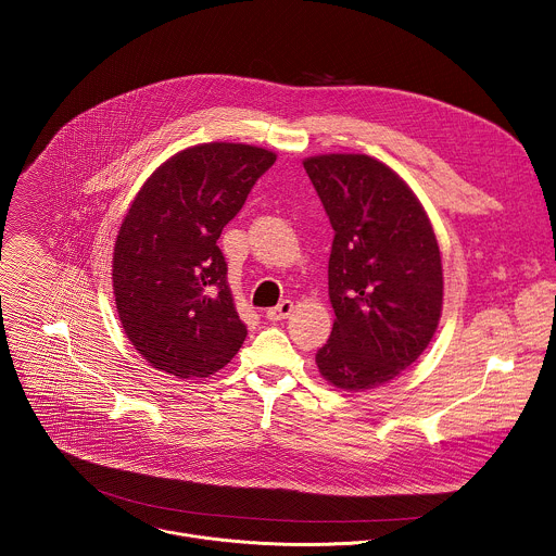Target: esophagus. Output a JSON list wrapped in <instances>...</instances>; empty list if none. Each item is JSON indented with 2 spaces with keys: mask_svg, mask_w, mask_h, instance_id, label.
Segmentation results:
<instances>
[{
  "mask_svg": "<svg viewBox=\"0 0 556 556\" xmlns=\"http://www.w3.org/2000/svg\"><path fill=\"white\" fill-rule=\"evenodd\" d=\"M292 309H294V303L290 299H283L277 307H270L266 312V316H268L270 321H283V319H288V316L292 314Z\"/></svg>",
  "mask_w": 556,
  "mask_h": 556,
  "instance_id": "obj_1",
  "label": "esophagus"
}]
</instances>
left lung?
Listing matches in <instances>:
<instances>
[{
	"mask_svg": "<svg viewBox=\"0 0 556 556\" xmlns=\"http://www.w3.org/2000/svg\"><path fill=\"white\" fill-rule=\"evenodd\" d=\"M303 167L334 228L328 283L337 319L316 367L343 391L380 387L420 358L440 324L444 277L431 219L409 185L371 155L321 153Z\"/></svg>",
	"mask_w": 556,
	"mask_h": 556,
	"instance_id": "1",
	"label": "left lung"
}]
</instances>
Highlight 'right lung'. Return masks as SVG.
<instances>
[{"mask_svg":"<svg viewBox=\"0 0 556 556\" xmlns=\"http://www.w3.org/2000/svg\"><path fill=\"white\" fill-rule=\"evenodd\" d=\"M277 153L244 142L187 147L157 167L118 228L112 283L136 352L178 378L222 369L247 339L235 309L222 228L240 213Z\"/></svg>","mask_w":556,"mask_h":556,"instance_id":"1","label":"right lung"}]
</instances>
